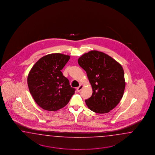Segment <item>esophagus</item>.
<instances>
[{
  "mask_svg": "<svg viewBox=\"0 0 155 155\" xmlns=\"http://www.w3.org/2000/svg\"><path fill=\"white\" fill-rule=\"evenodd\" d=\"M84 87V85H82V84H81L79 87H78L77 88V91L78 92H80V91L82 89V88Z\"/></svg>",
  "mask_w": 155,
  "mask_h": 155,
  "instance_id": "esophagus-1",
  "label": "esophagus"
}]
</instances>
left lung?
<instances>
[{
    "mask_svg": "<svg viewBox=\"0 0 155 155\" xmlns=\"http://www.w3.org/2000/svg\"><path fill=\"white\" fill-rule=\"evenodd\" d=\"M79 65L86 72L93 94L85 101L90 110L108 113L122 99L126 86L122 66L108 54L91 51L80 57Z\"/></svg>",
    "mask_w": 155,
    "mask_h": 155,
    "instance_id": "left-lung-1",
    "label": "left lung"
}]
</instances>
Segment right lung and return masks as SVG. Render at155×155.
<instances>
[{
    "label": "right lung",
    "mask_w": 155,
    "mask_h": 155,
    "mask_svg": "<svg viewBox=\"0 0 155 155\" xmlns=\"http://www.w3.org/2000/svg\"><path fill=\"white\" fill-rule=\"evenodd\" d=\"M70 56L52 53L40 58L28 73L27 83L33 99L42 109L56 111L69 103L75 89L61 70Z\"/></svg>",
    "instance_id": "add662e5"
}]
</instances>
